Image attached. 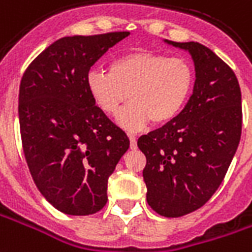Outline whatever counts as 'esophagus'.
<instances>
[{"label":"esophagus","mask_w":252,"mask_h":252,"mask_svg":"<svg viewBox=\"0 0 252 252\" xmlns=\"http://www.w3.org/2000/svg\"><path fill=\"white\" fill-rule=\"evenodd\" d=\"M128 138H129V146H131L132 150H135L136 147H138V144H136V136L135 135H132V133H128Z\"/></svg>","instance_id":"obj_1"}]
</instances>
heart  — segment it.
Here are the masks:
<instances>
[{"label": "heart", "instance_id": "heart-1", "mask_svg": "<svg viewBox=\"0 0 252 252\" xmlns=\"http://www.w3.org/2000/svg\"><path fill=\"white\" fill-rule=\"evenodd\" d=\"M86 84L96 108L112 117L129 99L119 124L139 131L150 121L163 126L175 120L191 96L195 69L184 57L138 50L114 59L109 72H89Z\"/></svg>", "mask_w": 252, "mask_h": 252}]
</instances>
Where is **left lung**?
Masks as SVG:
<instances>
[{
	"label": "left lung",
	"instance_id": "left-lung-1",
	"mask_svg": "<svg viewBox=\"0 0 252 252\" xmlns=\"http://www.w3.org/2000/svg\"><path fill=\"white\" fill-rule=\"evenodd\" d=\"M195 64L192 95L175 120L140 136L147 203L163 217L198 210L224 180L242 135V93L235 72L198 42H172Z\"/></svg>",
	"mask_w": 252,
	"mask_h": 252
}]
</instances>
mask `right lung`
I'll return each mask as SVG.
<instances>
[{
  "mask_svg": "<svg viewBox=\"0 0 252 252\" xmlns=\"http://www.w3.org/2000/svg\"><path fill=\"white\" fill-rule=\"evenodd\" d=\"M129 32L56 40L28 65L19 90L24 157L36 187L57 210L90 216L108 202V179L129 149L126 133L96 108L90 68Z\"/></svg>",
  "mask_w": 252,
  "mask_h": 252,
  "instance_id": "right-lung-1",
  "label": "right lung"
}]
</instances>
